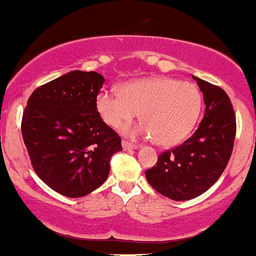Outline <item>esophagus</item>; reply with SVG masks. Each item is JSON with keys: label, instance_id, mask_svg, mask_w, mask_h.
Here are the masks:
<instances>
[{"label": "esophagus", "instance_id": "esophagus-1", "mask_svg": "<svg viewBox=\"0 0 256 256\" xmlns=\"http://www.w3.org/2000/svg\"><path fill=\"white\" fill-rule=\"evenodd\" d=\"M122 148H124V150H134V148H138V145L136 144H132L129 142H126V140H123Z\"/></svg>", "mask_w": 256, "mask_h": 256}]
</instances>
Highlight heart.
Returning <instances> with one entry per match:
<instances>
[{
  "label": "heart",
  "mask_w": 256,
  "mask_h": 256,
  "mask_svg": "<svg viewBox=\"0 0 256 256\" xmlns=\"http://www.w3.org/2000/svg\"><path fill=\"white\" fill-rule=\"evenodd\" d=\"M120 94L102 90L96 104L98 114L111 128H120L140 111V124L124 128L130 136H154L160 145L182 142L200 116L202 94L196 84L168 77H151L123 84Z\"/></svg>",
  "instance_id": "heart-1"
}]
</instances>
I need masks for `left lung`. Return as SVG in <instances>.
Listing matches in <instances>:
<instances>
[{
	"label": "left lung",
	"instance_id": "left-lung-1",
	"mask_svg": "<svg viewBox=\"0 0 256 256\" xmlns=\"http://www.w3.org/2000/svg\"><path fill=\"white\" fill-rule=\"evenodd\" d=\"M203 93L206 114L194 133L158 156L145 172L152 188L173 200H188L212 188L228 166L236 136V114L226 92L194 77Z\"/></svg>",
	"mask_w": 256,
	"mask_h": 256
}]
</instances>
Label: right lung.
<instances>
[{"mask_svg": "<svg viewBox=\"0 0 256 256\" xmlns=\"http://www.w3.org/2000/svg\"><path fill=\"white\" fill-rule=\"evenodd\" d=\"M105 78L96 71H71L32 92L22 133L34 170L62 196L83 197L108 179L120 138L98 114Z\"/></svg>", "mask_w": 256, "mask_h": 256, "instance_id": "1", "label": "right lung"}]
</instances>
